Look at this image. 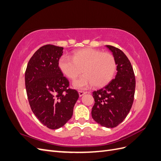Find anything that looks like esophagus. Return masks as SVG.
<instances>
[{"label":"esophagus","mask_w":161,"mask_h":161,"mask_svg":"<svg viewBox=\"0 0 161 161\" xmlns=\"http://www.w3.org/2000/svg\"><path fill=\"white\" fill-rule=\"evenodd\" d=\"M86 93V92L85 91H79V94L80 97H82V95H84Z\"/></svg>","instance_id":"esophagus-1"}]
</instances>
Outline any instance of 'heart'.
<instances>
[{
	"label": "heart",
	"instance_id": "1",
	"mask_svg": "<svg viewBox=\"0 0 161 161\" xmlns=\"http://www.w3.org/2000/svg\"><path fill=\"white\" fill-rule=\"evenodd\" d=\"M58 67L68 79H76L80 73L84 74L73 82L76 89L89 88L92 85L103 86L115 75L116 62L114 56L93 48H84L75 51L70 57L62 56L58 60Z\"/></svg>",
	"mask_w": 161,
	"mask_h": 161
}]
</instances>
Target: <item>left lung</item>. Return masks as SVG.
Segmentation results:
<instances>
[{"mask_svg": "<svg viewBox=\"0 0 161 161\" xmlns=\"http://www.w3.org/2000/svg\"><path fill=\"white\" fill-rule=\"evenodd\" d=\"M113 53L117 65L115 79L94 91L92 118L105 128H115L122 122L133 104L136 87L134 72L128 57L121 50L106 46Z\"/></svg>", "mask_w": 161, "mask_h": 161, "instance_id": "left-lung-1", "label": "left lung"}]
</instances>
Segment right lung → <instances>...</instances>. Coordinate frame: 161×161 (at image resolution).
Masks as SVG:
<instances>
[{
    "label": "right lung",
    "mask_w": 161,
    "mask_h": 161,
    "mask_svg": "<svg viewBox=\"0 0 161 161\" xmlns=\"http://www.w3.org/2000/svg\"><path fill=\"white\" fill-rule=\"evenodd\" d=\"M62 47L46 45L29 61L25 74L31 109L40 122L50 129L62 127L73 114L79 93L69 88V82L58 67Z\"/></svg>",
    "instance_id": "add662e5"
}]
</instances>
